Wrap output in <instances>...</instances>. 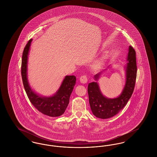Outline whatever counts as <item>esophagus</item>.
I'll return each instance as SVG.
<instances>
[{
	"instance_id": "1",
	"label": "esophagus",
	"mask_w": 157,
	"mask_h": 157,
	"mask_svg": "<svg viewBox=\"0 0 157 157\" xmlns=\"http://www.w3.org/2000/svg\"><path fill=\"white\" fill-rule=\"evenodd\" d=\"M79 80H80V82H81L82 83H86L88 82L87 77L85 75H83L82 76H81Z\"/></svg>"
}]
</instances>
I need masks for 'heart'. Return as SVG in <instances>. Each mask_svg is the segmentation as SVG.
<instances>
[{
    "mask_svg": "<svg viewBox=\"0 0 157 157\" xmlns=\"http://www.w3.org/2000/svg\"><path fill=\"white\" fill-rule=\"evenodd\" d=\"M107 56L104 55L103 57H102L101 59L98 60L97 61H96L92 65V68L95 70H99L102 65L103 62L106 58Z\"/></svg>",
    "mask_w": 157,
    "mask_h": 157,
    "instance_id": "1",
    "label": "heart"
}]
</instances>
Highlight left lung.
I'll return each mask as SVG.
<instances>
[{
    "label": "left lung",
    "instance_id": "8db88e82",
    "mask_svg": "<svg viewBox=\"0 0 157 157\" xmlns=\"http://www.w3.org/2000/svg\"><path fill=\"white\" fill-rule=\"evenodd\" d=\"M125 63L124 67L125 83L122 92L118 97L113 98L106 97L102 93L98 83L102 74H104L109 69L111 65L94 76L95 82L89 83L88 92L90 106L92 112L96 117L101 119L112 118L123 109L132 96L135 85L137 68L136 53L131 46L128 50Z\"/></svg>",
    "mask_w": 157,
    "mask_h": 157
}]
</instances>
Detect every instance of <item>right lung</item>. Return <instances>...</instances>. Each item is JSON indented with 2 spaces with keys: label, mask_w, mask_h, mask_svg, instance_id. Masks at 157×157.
Listing matches in <instances>:
<instances>
[{
  "label": "right lung",
  "mask_w": 157,
  "mask_h": 157,
  "mask_svg": "<svg viewBox=\"0 0 157 157\" xmlns=\"http://www.w3.org/2000/svg\"><path fill=\"white\" fill-rule=\"evenodd\" d=\"M32 41L31 39L23 52L21 74L25 90L30 102L39 112L51 117H59L63 114L69 104L76 78L74 75L65 76L59 89L51 96H43L36 93L30 86L28 78V55Z\"/></svg>",
  "instance_id": "add662e5"
}]
</instances>
